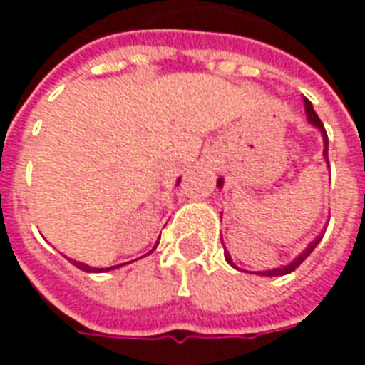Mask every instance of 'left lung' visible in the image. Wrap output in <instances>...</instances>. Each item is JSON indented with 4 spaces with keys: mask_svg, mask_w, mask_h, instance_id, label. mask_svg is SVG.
I'll return each instance as SVG.
<instances>
[{
    "mask_svg": "<svg viewBox=\"0 0 365 365\" xmlns=\"http://www.w3.org/2000/svg\"><path fill=\"white\" fill-rule=\"evenodd\" d=\"M305 111H307V117H309V120L313 123L314 127L321 128L322 140H324V158H327V162H329V136H327L324 125H322L321 119H319V115L314 113L313 105H311V101H309V99H305ZM219 185H222L221 180H219ZM321 238L322 237H319V238H317V240H314V242H311V246L307 248L305 252L301 254L299 258H295V260L291 262L289 266H285V268H277V269H268V272H258V274H260V275H285V274H289V272H293V269H295V268H299V266H301V264H303V262L307 260V256H309V254L313 252L314 248H317V245L321 242ZM225 260L229 262L230 266H235V264H232V260H230V256H229V252H227V250H225Z\"/></svg>",
    "mask_w": 365,
    "mask_h": 365,
    "instance_id": "obj_1",
    "label": "left lung"
}]
</instances>
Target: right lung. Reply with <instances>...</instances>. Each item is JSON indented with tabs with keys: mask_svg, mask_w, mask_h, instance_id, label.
Listing matches in <instances>:
<instances>
[{
	"mask_svg": "<svg viewBox=\"0 0 365 365\" xmlns=\"http://www.w3.org/2000/svg\"><path fill=\"white\" fill-rule=\"evenodd\" d=\"M150 252H152V250H150ZM72 262H74L76 268L83 269V272H105V269L109 272V269H113V268H105V269H101V268H90V266H86V264H82V262H76V260H72ZM115 268H119V266H115Z\"/></svg>",
	"mask_w": 365,
	"mask_h": 365,
	"instance_id": "obj_1",
	"label": "right lung"
}]
</instances>
